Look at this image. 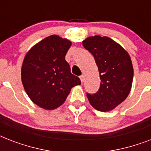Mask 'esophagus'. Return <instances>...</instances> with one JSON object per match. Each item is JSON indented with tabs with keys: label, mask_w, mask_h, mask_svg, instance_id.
<instances>
[{
	"label": "esophagus",
	"mask_w": 151,
	"mask_h": 151,
	"mask_svg": "<svg viewBox=\"0 0 151 151\" xmlns=\"http://www.w3.org/2000/svg\"><path fill=\"white\" fill-rule=\"evenodd\" d=\"M80 79H81V82H84V81H85V76L84 75H81L80 76Z\"/></svg>",
	"instance_id": "esophagus-1"
}]
</instances>
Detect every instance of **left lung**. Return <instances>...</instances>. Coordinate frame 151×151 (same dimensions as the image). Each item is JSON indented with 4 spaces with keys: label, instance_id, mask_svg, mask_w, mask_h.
Returning <instances> with one entry per match:
<instances>
[{
    "label": "left lung",
    "instance_id": "8db88e82",
    "mask_svg": "<svg viewBox=\"0 0 151 151\" xmlns=\"http://www.w3.org/2000/svg\"><path fill=\"white\" fill-rule=\"evenodd\" d=\"M83 46L94 56L100 78L95 94L87 93L90 104L97 110L114 109L129 96L133 79V67L128 52L107 37H89Z\"/></svg>",
    "mask_w": 151,
    "mask_h": 151
}]
</instances>
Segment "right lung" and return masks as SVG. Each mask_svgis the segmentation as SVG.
<instances>
[{
  "instance_id": "add662e5",
  "label": "right lung",
  "mask_w": 151,
  "mask_h": 151,
  "mask_svg": "<svg viewBox=\"0 0 151 151\" xmlns=\"http://www.w3.org/2000/svg\"><path fill=\"white\" fill-rule=\"evenodd\" d=\"M71 41L51 35L27 52L21 70L26 92L35 104L54 110L65 102L71 88L81 85L65 59Z\"/></svg>"
}]
</instances>
